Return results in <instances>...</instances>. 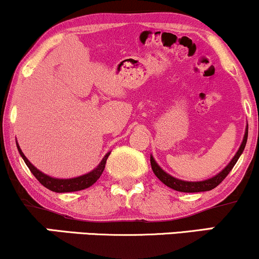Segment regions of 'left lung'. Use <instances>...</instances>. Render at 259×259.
<instances>
[{"instance_id":"left-lung-1","label":"left lung","mask_w":259,"mask_h":259,"mask_svg":"<svg viewBox=\"0 0 259 259\" xmlns=\"http://www.w3.org/2000/svg\"><path fill=\"white\" fill-rule=\"evenodd\" d=\"M247 136H248V124L246 125L245 135H243V140H242L241 145H240L237 152L235 153L233 159L228 163V165L223 169V170L219 171L218 174H215L214 177L209 178V179L201 180V181H187V180H181V179H178V178H174L173 175L168 174L167 171H164L162 168L159 167L158 163L154 160L152 154H151V167H152L154 175H156V177L158 178V179L162 181L164 185H167L168 187H170V189L175 190V191H180V192L209 191V190L214 189V187L218 186L219 184H221L222 181L227 178V175L230 173V170L234 168V165L236 164L237 159L240 158V156L242 154L243 150H245L246 142H247Z\"/></svg>"}]
</instances>
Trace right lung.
<instances>
[{"label": "right lung", "instance_id": "1", "mask_svg": "<svg viewBox=\"0 0 259 259\" xmlns=\"http://www.w3.org/2000/svg\"><path fill=\"white\" fill-rule=\"evenodd\" d=\"M17 148L18 151H19V154L22 156V158L24 159L25 164L28 165V168L30 169L31 173L34 174V177L36 178V179L40 181L45 187H47V189L51 190L53 192H59V194H62V192L80 191V190L88 189V187L94 185V184L99 180L101 175H102L106 167L107 158H108V156L111 154V152H107L106 156L103 157L102 160L100 162V164L95 169H92L91 171H89V173L80 175V177H76V178H70V179H58V178L50 177V175L45 174L41 170H38L36 167H34V165L29 162V159L26 158L25 154L23 153V151L20 150L18 142H17Z\"/></svg>", "mask_w": 259, "mask_h": 259}]
</instances>
